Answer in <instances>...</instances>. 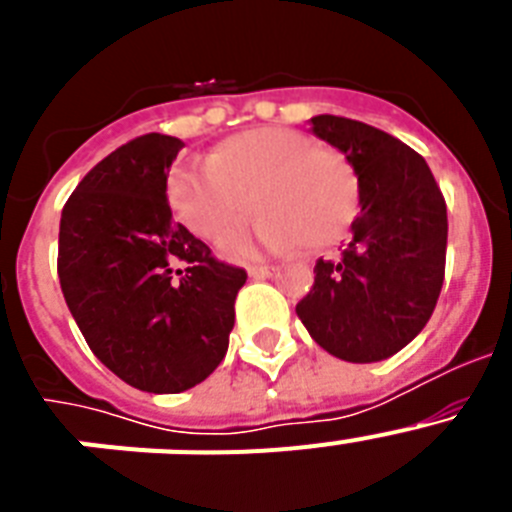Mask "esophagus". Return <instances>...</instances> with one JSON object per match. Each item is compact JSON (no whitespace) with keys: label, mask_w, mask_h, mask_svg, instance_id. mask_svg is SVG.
<instances>
[{"label":"esophagus","mask_w":512,"mask_h":512,"mask_svg":"<svg viewBox=\"0 0 512 512\" xmlns=\"http://www.w3.org/2000/svg\"><path fill=\"white\" fill-rule=\"evenodd\" d=\"M271 271H274V266H271V264H251V266H248V274H251L253 279L269 277Z\"/></svg>","instance_id":"1"}]
</instances>
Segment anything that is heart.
I'll list each match as a JSON object with an SVG mask.
<instances>
[{"label": "heart", "mask_w": 512, "mask_h": 512, "mask_svg": "<svg viewBox=\"0 0 512 512\" xmlns=\"http://www.w3.org/2000/svg\"><path fill=\"white\" fill-rule=\"evenodd\" d=\"M174 215L205 241L243 228L256 202L264 246L300 241L307 251L336 246L359 215V176L333 148L292 128H251L225 138L207 166H176L166 182ZM238 251L241 243H230Z\"/></svg>", "instance_id": "b5f03b06"}]
</instances>
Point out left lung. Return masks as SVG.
I'll return each instance as SVG.
<instances>
[{"instance_id":"1","label":"left lung","mask_w":512,"mask_h":512,"mask_svg":"<svg viewBox=\"0 0 512 512\" xmlns=\"http://www.w3.org/2000/svg\"><path fill=\"white\" fill-rule=\"evenodd\" d=\"M310 122L354 166L361 215L341 259L315 264V284L297 302V315L328 354L354 364L382 361L408 346L436 310L446 200L425 158L395 135L338 115Z\"/></svg>"}]
</instances>
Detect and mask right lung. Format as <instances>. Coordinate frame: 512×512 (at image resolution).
Returning <instances> with one entry per match:
<instances>
[{
	"label": "right lung",
	"instance_id": "right-lung-1",
	"mask_svg": "<svg viewBox=\"0 0 512 512\" xmlns=\"http://www.w3.org/2000/svg\"><path fill=\"white\" fill-rule=\"evenodd\" d=\"M182 140L148 133L89 171L61 212L58 279L81 336L122 382L176 395L228 351L246 269L171 220L166 179Z\"/></svg>",
	"mask_w": 512,
	"mask_h": 512
}]
</instances>
